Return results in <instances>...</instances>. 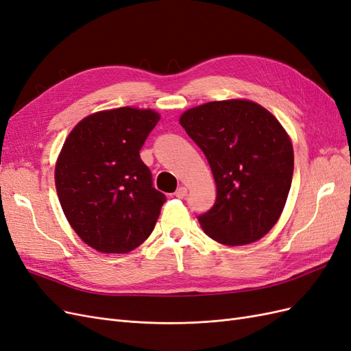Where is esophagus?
Wrapping results in <instances>:
<instances>
[{
  "label": "esophagus",
  "mask_w": 351,
  "mask_h": 351,
  "mask_svg": "<svg viewBox=\"0 0 351 351\" xmlns=\"http://www.w3.org/2000/svg\"><path fill=\"white\" fill-rule=\"evenodd\" d=\"M174 196L178 197V199H184V197L187 196V189H186L184 186H180V187L176 190Z\"/></svg>",
  "instance_id": "1"
}]
</instances>
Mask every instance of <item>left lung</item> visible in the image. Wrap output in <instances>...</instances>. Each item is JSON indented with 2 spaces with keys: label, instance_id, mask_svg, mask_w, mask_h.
I'll return each instance as SVG.
<instances>
[{
  "label": "left lung",
  "instance_id": "obj_1",
  "mask_svg": "<svg viewBox=\"0 0 351 351\" xmlns=\"http://www.w3.org/2000/svg\"><path fill=\"white\" fill-rule=\"evenodd\" d=\"M180 124L205 154L217 184L214 206L197 217L202 228L228 246L262 239L291 187L294 155L282 125L261 105L241 99L190 108Z\"/></svg>",
  "mask_w": 351,
  "mask_h": 351
}]
</instances>
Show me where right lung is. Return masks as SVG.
I'll return each mask as SVG.
<instances>
[{
	"instance_id": "1",
	"label": "right lung",
	"mask_w": 351,
	"mask_h": 351,
	"mask_svg": "<svg viewBox=\"0 0 351 351\" xmlns=\"http://www.w3.org/2000/svg\"><path fill=\"white\" fill-rule=\"evenodd\" d=\"M158 112L123 107L83 119L56 165V187L77 236L104 253H127L151 236L164 193L154 187L139 151Z\"/></svg>"
}]
</instances>
